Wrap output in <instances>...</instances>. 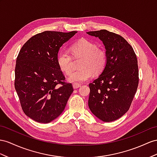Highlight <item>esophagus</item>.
Listing matches in <instances>:
<instances>
[{
  "instance_id": "obj_1",
  "label": "esophagus",
  "mask_w": 157,
  "mask_h": 157,
  "mask_svg": "<svg viewBox=\"0 0 157 157\" xmlns=\"http://www.w3.org/2000/svg\"><path fill=\"white\" fill-rule=\"evenodd\" d=\"M79 87H81V85H80V84H78V83H74V84H73L74 89H78V88H79Z\"/></svg>"
}]
</instances>
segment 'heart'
<instances>
[{"instance_id": "1", "label": "heart", "mask_w": 157, "mask_h": 157, "mask_svg": "<svg viewBox=\"0 0 157 157\" xmlns=\"http://www.w3.org/2000/svg\"><path fill=\"white\" fill-rule=\"evenodd\" d=\"M70 52L74 58L83 57L80 63L81 69L74 71L67 79L71 83L85 82L91 79L94 74L98 75L101 73L105 67V52L89 40L82 38L72 44L70 47ZM57 63L60 70L67 75H70L73 71V58L65 50L58 53Z\"/></svg>"}]
</instances>
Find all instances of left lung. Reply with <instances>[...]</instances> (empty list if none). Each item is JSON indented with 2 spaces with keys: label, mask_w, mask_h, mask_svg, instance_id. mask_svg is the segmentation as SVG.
<instances>
[{
  "label": "left lung",
  "mask_w": 157,
  "mask_h": 157,
  "mask_svg": "<svg viewBox=\"0 0 157 157\" xmlns=\"http://www.w3.org/2000/svg\"><path fill=\"white\" fill-rule=\"evenodd\" d=\"M87 34L101 40L107 55L102 73L89 84L88 105L100 120L113 121L127 113L137 90V59L131 46L120 35L106 30Z\"/></svg>",
  "instance_id": "left-lung-1"
}]
</instances>
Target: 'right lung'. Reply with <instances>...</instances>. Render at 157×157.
I'll list each match as a JSON object with an SVG mask.
<instances>
[{
    "label": "right lung",
    "instance_id": "add662e5",
    "mask_svg": "<svg viewBox=\"0 0 157 157\" xmlns=\"http://www.w3.org/2000/svg\"><path fill=\"white\" fill-rule=\"evenodd\" d=\"M44 31L24 44L15 67L14 87L22 109L35 121L48 123L62 114L74 91L57 63L59 48L77 33Z\"/></svg>",
    "mask_w": 157,
    "mask_h": 157
}]
</instances>
